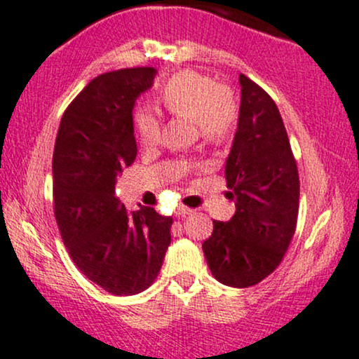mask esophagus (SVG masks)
I'll use <instances>...</instances> for the list:
<instances>
[{"mask_svg":"<svg viewBox=\"0 0 359 359\" xmlns=\"http://www.w3.org/2000/svg\"><path fill=\"white\" fill-rule=\"evenodd\" d=\"M191 213H193L191 208H187V206H178V210H176V215L178 216H188Z\"/></svg>","mask_w":359,"mask_h":359,"instance_id":"esophagus-1","label":"esophagus"}]
</instances>
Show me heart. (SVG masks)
<instances>
[{
    "instance_id": "1",
    "label": "heart",
    "mask_w": 359,
    "mask_h": 359,
    "mask_svg": "<svg viewBox=\"0 0 359 359\" xmlns=\"http://www.w3.org/2000/svg\"><path fill=\"white\" fill-rule=\"evenodd\" d=\"M156 103L175 118L191 119L196 135L206 144L224 143L236 126L240 108L231 88L194 69H183L168 78L156 91ZM135 128L144 146L156 144L159 121L153 113H135Z\"/></svg>"
}]
</instances>
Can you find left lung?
<instances>
[{
	"instance_id": "8db88e82",
	"label": "left lung",
	"mask_w": 359,
	"mask_h": 359,
	"mask_svg": "<svg viewBox=\"0 0 359 359\" xmlns=\"http://www.w3.org/2000/svg\"><path fill=\"white\" fill-rule=\"evenodd\" d=\"M240 85V121L224 168L236 213L213 221L203 251L219 283L250 287L280 266L293 240L299 176L276 103L245 74Z\"/></svg>"
}]
</instances>
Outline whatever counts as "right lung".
Instances as JSON below:
<instances>
[{
  "instance_id": "right-lung-1",
  "label": "right lung",
  "mask_w": 359,
  "mask_h": 359,
  "mask_svg": "<svg viewBox=\"0 0 359 359\" xmlns=\"http://www.w3.org/2000/svg\"><path fill=\"white\" fill-rule=\"evenodd\" d=\"M151 66L103 73L69 103L53 151V210L73 263L116 296L156 280L172 219L154 208L128 211L114 193L118 172L136 158L133 106L153 85Z\"/></svg>"
}]
</instances>
